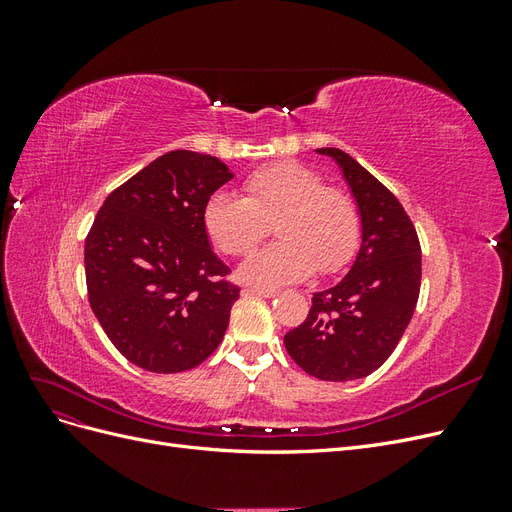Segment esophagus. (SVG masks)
Wrapping results in <instances>:
<instances>
[{
  "mask_svg": "<svg viewBox=\"0 0 512 512\" xmlns=\"http://www.w3.org/2000/svg\"><path fill=\"white\" fill-rule=\"evenodd\" d=\"M245 292L258 294V297H265V299H273L277 294V290H273V288H260V286H245Z\"/></svg>",
  "mask_w": 512,
  "mask_h": 512,
  "instance_id": "obj_1",
  "label": "esophagus"
}]
</instances>
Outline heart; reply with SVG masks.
<instances>
[{"mask_svg":"<svg viewBox=\"0 0 512 512\" xmlns=\"http://www.w3.org/2000/svg\"><path fill=\"white\" fill-rule=\"evenodd\" d=\"M245 196L218 190L209 196L203 222L209 239L230 256H245L267 237L269 222L282 241L241 267L247 282L284 286L307 280L316 269H342L359 243V211L339 188L299 162L262 166L243 181Z\"/></svg>","mask_w":512,"mask_h":512,"instance_id":"obj_1","label":"heart"}]
</instances>
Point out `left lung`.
Masks as SVG:
<instances>
[{
	"instance_id": "left-lung-1",
	"label": "left lung",
	"mask_w": 512,
	"mask_h": 512,
	"mask_svg": "<svg viewBox=\"0 0 512 512\" xmlns=\"http://www.w3.org/2000/svg\"><path fill=\"white\" fill-rule=\"evenodd\" d=\"M316 151L342 170L359 209L361 247L342 280L314 294L284 346L309 376L348 382L376 371L404 335L421 290V243L404 207L369 170L342 149Z\"/></svg>"
}]
</instances>
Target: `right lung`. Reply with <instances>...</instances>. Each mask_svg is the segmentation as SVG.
I'll use <instances>...</instances> for the list:
<instances>
[{
	"instance_id": "add662e5",
	"label": "right lung",
	"mask_w": 512,
	"mask_h": 512,
	"mask_svg": "<svg viewBox=\"0 0 512 512\" xmlns=\"http://www.w3.org/2000/svg\"><path fill=\"white\" fill-rule=\"evenodd\" d=\"M232 179L196 151H168L108 194L85 239L89 305L136 367L177 374L203 363L228 329L239 286L213 254L209 196Z\"/></svg>"
}]
</instances>
